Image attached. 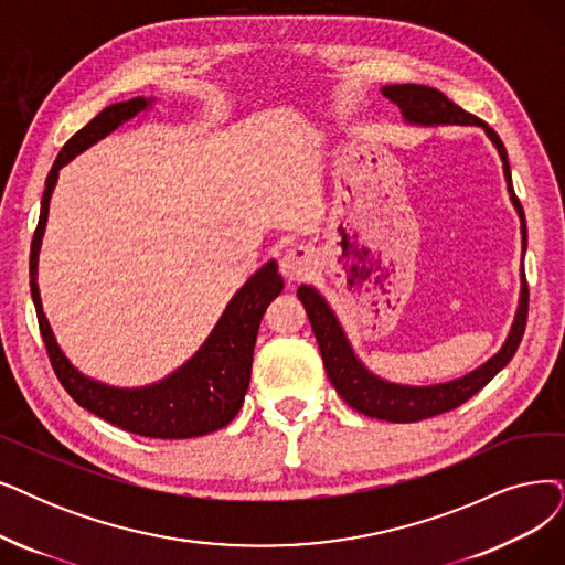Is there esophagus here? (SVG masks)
Listing matches in <instances>:
<instances>
[{
    "label": "esophagus",
    "instance_id": "34e87169",
    "mask_svg": "<svg viewBox=\"0 0 565 565\" xmlns=\"http://www.w3.org/2000/svg\"><path fill=\"white\" fill-rule=\"evenodd\" d=\"M312 255L306 247H295L280 259V274L287 282H301L312 274Z\"/></svg>",
    "mask_w": 565,
    "mask_h": 565
}]
</instances>
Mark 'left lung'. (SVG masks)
<instances>
[{
	"label": "left lung",
	"mask_w": 565,
	"mask_h": 565,
	"mask_svg": "<svg viewBox=\"0 0 565 565\" xmlns=\"http://www.w3.org/2000/svg\"><path fill=\"white\" fill-rule=\"evenodd\" d=\"M382 95L392 99L401 108L405 122L415 127H447V125L482 127L489 141L495 146V150H499V157L503 162V175L508 183V194L519 215V222H522V268H519L522 289H519V303H516V312H514V320L508 331L505 343L491 359H487L482 366L457 380L415 387V385H398V382H390L385 377L375 375L364 366V361L354 354L341 322H338L335 312L329 308V303L324 301L320 291L310 285H301L297 289L299 301L308 312L315 338H318L324 371L335 392L341 394V398L350 405V408H354L361 415L405 424V422H419V419L459 408V405L466 403L470 396H476L495 373L503 371L510 364V359L514 356L519 343H522V335L526 329V315H529V287H526V274H524L526 217L512 188V173L508 164L505 146L499 139V134H495L487 122L470 116V113H466L452 99H447L440 89L428 87V85H415V83L385 85L382 87Z\"/></svg>",
	"instance_id": "obj_1"
}]
</instances>
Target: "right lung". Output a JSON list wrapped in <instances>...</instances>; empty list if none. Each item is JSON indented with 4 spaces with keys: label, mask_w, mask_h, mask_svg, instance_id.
<instances>
[{
    "label": "right lung",
    "mask_w": 565,
    "mask_h": 565,
    "mask_svg": "<svg viewBox=\"0 0 565 565\" xmlns=\"http://www.w3.org/2000/svg\"><path fill=\"white\" fill-rule=\"evenodd\" d=\"M154 97H134L106 106L97 118L89 120L81 131L64 143L57 160L46 178V190L41 199V215L30 250V289L36 308L39 329L46 343L49 356L62 387L93 415L116 424L129 434L146 438H196L227 426L241 411L253 373V352L259 322L268 303L274 301L285 282L278 274V264L270 259L245 280L220 315L209 338L183 366L152 382L146 387H113L106 382L83 375L55 341L46 312L39 295V250L46 232L51 196L57 185L60 169L70 164L76 154L99 143L108 134L134 120L139 113L150 110Z\"/></svg>",
    "instance_id": "1"
}]
</instances>
